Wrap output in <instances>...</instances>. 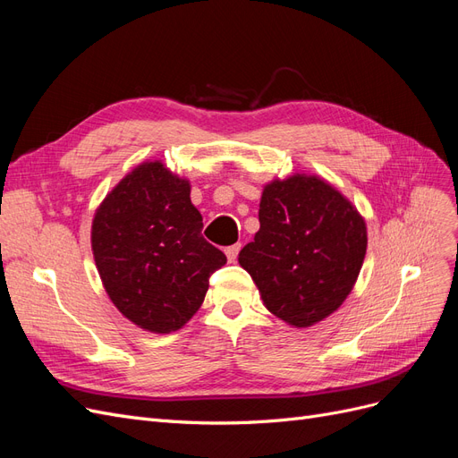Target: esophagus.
<instances>
[{"label":"esophagus","instance_id":"34e87169","mask_svg":"<svg viewBox=\"0 0 458 458\" xmlns=\"http://www.w3.org/2000/svg\"><path fill=\"white\" fill-rule=\"evenodd\" d=\"M239 250H241V244H233V246H229V248H227L225 254H227V259H229V263H234V261H237Z\"/></svg>","mask_w":458,"mask_h":458}]
</instances>
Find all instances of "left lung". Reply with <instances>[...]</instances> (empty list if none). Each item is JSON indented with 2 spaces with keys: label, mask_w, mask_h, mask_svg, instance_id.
Segmentation results:
<instances>
[{
  "label": "left lung",
  "mask_w": 458,
  "mask_h": 458,
  "mask_svg": "<svg viewBox=\"0 0 458 458\" xmlns=\"http://www.w3.org/2000/svg\"><path fill=\"white\" fill-rule=\"evenodd\" d=\"M367 254V224L353 202L315 174L263 185L259 231L241 254L275 317L308 328L338 311Z\"/></svg>",
  "instance_id": "1"
}]
</instances>
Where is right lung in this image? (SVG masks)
I'll return each instance as SVG.
<instances>
[{"label": "right lung", "mask_w": 458, "mask_h": 458, "mask_svg": "<svg viewBox=\"0 0 458 458\" xmlns=\"http://www.w3.org/2000/svg\"><path fill=\"white\" fill-rule=\"evenodd\" d=\"M91 252L114 308L147 332L183 328L202 306L208 276L225 254L202 237L191 182L145 160L97 206Z\"/></svg>", "instance_id": "add662e5"}]
</instances>
